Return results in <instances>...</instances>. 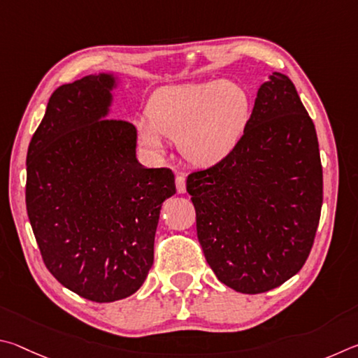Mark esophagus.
Masks as SVG:
<instances>
[{
	"instance_id": "obj_1",
	"label": "esophagus",
	"mask_w": 358,
	"mask_h": 358,
	"mask_svg": "<svg viewBox=\"0 0 358 358\" xmlns=\"http://www.w3.org/2000/svg\"><path fill=\"white\" fill-rule=\"evenodd\" d=\"M176 190H178V193H185L187 187H185V176L184 174L176 176Z\"/></svg>"
}]
</instances>
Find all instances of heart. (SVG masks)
Returning <instances> with one entry per match:
<instances>
[{
    "label": "heart",
    "instance_id": "heart-1",
    "mask_svg": "<svg viewBox=\"0 0 358 358\" xmlns=\"http://www.w3.org/2000/svg\"><path fill=\"white\" fill-rule=\"evenodd\" d=\"M250 97L233 81L163 87L154 94L138 134L150 152L165 149V138L178 140L180 154L193 165L223 160L245 131Z\"/></svg>",
    "mask_w": 358,
    "mask_h": 358
}]
</instances>
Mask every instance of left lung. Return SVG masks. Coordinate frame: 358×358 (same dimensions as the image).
<instances>
[{
  "label": "left lung",
  "mask_w": 358,
  "mask_h": 358,
  "mask_svg": "<svg viewBox=\"0 0 358 358\" xmlns=\"http://www.w3.org/2000/svg\"><path fill=\"white\" fill-rule=\"evenodd\" d=\"M196 234L217 278L243 294L267 292L308 259L322 208L315 124L289 77L262 85L237 146L187 178Z\"/></svg>",
  "instance_id": "1"
}]
</instances>
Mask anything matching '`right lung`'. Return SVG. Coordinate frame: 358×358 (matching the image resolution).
Here are the masks:
<instances>
[{
  "label": "right lung",
  "instance_id": "right-lung-1",
  "mask_svg": "<svg viewBox=\"0 0 358 358\" xmlns=\"http://www.w3.org/2000/svg\"><path fill=\"white\" fill-rule=\"evenodd\" d=\"M111 75L62 85L27 155V212L48 272L91 302L131 296L154 264L162 203L176 193L169 168L136 160V129L105 117Z\"/></svg>",
  "mask_w": 358,
  "mask_h": 358
}]
</instances>
